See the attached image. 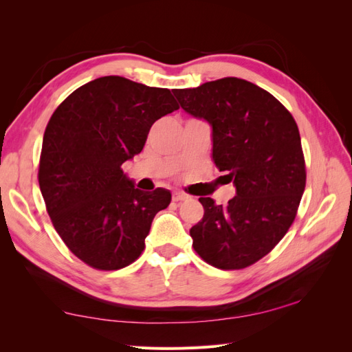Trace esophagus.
<instances>
[{"label": "esophagus", "instance_id": "obj_1", "mask_svg": "<svg viewBox=\"0 0 352 352\" xmlns=\"http://www.w3.org/2000/svg\"><path fill=\"white\" fill-rule=\"evenodd\" d=\"M189 197L186 195V193L182 192H174L172 193V201H175V203H180V201H186Z\"/></svg>", "mask_w": 352, "mask_h": 352}]
</instances>
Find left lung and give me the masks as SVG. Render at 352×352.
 <instances>
[{
  "mask_svg": "<svg viewBox=\"0 0 352 352\" xmlns=\"http://www.w3.org/2000/svg\"><path fill=\"white\" fill-rule=\"evenodd\" d=\"M172 92L184 111L212 125V159L236 188L227 206L199 198L204 216L190 228L193 250L226 271L256 263L287 233L304 193L295 119L265 89L236 77Z\"/></svg>",
  "mask_w": 352,
  "mask_h": 352,
  "instance_id": "8db88e82",
  "label": "left lung"
}]
</instances>
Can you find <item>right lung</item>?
<instances>
[{"mask_svg": "<svg viewBox=\"0 0 352 352\" xmlns=\"http://www.w3.org/2000/svg\"><path fill=\"white\" fill-rule=\"evenodd\" d=\"M178 110L169 89L109 76L78 87L43 134L39 186L58 236L100 271L129 266L145 248L170 192H142L122 164L139 154L151 125Z\"/></svg>", "mask_w": 352, "mask_h": 352, "instance_id": "1", "label": "right lung"}]
</instances>
